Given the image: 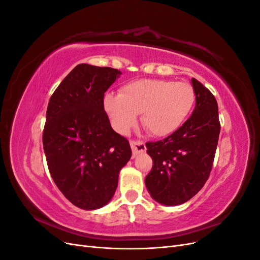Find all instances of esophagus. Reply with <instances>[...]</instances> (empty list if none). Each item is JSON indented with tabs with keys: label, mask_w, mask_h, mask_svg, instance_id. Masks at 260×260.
<instances>
[{
	"label": "esophagus",
	"mask_w": 260,
	"mask_h": 260,
	"mask_svg": "<svg viewBox=\"0 0 260 260\" xmlns=\"http://www.w3.org/2000/svg\"><path fill=\"white\" fill-rule=\"evenodd\" d=\"M131 148H132V154L133 156H137L141 153H144L146 151V146L143 142H141V141H131L130 142Z\"/></svg>",
	"instance_id": "obj_1"
}]
</instances>
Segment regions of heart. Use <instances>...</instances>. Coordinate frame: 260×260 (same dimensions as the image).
<instances>
[{"label":"heart","instance_id":"obj_1","mask_svg":"<svg viewBox=\"0 0 260 260\" xmlns=\"http://www.w3.org/2000/svg\"><path fill=\"white\" fill-rule=\"evenodd\" d=\"M195 99V90L188 82L141 79L124 84L119 95L107 93L103 105L120 135L129 132L141 114L145 129L156 137H167L187 119Z\"/></svg>","mask_w":260,"mask_h":260}]
</instances>
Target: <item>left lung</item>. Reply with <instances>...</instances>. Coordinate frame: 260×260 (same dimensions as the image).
Returning a JSON list of instances; mask_svg holds the SVG:
<instances>
[{
  "instance_id": "left-lung-1",
  "label": "left lung",
  "mask_w": 260,
  "mask_h": 260,
  "mask_svg": "<svg viewBox=\"0 0 260 260\" xmlns=\"http://www.w3.org/2000/svg\"><path fill=\"white\" fill-rule=\"evenodd\" d=\"M195 108L191 117L166 139L147 142L153 167L145 178L152 199L166 206L181 205L205 184L220 133L218 104L211 92L192 78Z\"/></svg>"
}]
</instances>
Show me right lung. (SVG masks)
Listing matches in <instances>:
<instances>
[{"label": "right lung", "mask_w": 260, "mask_h": 260, "mask_svg": "<svg viewBox=\"0 0 260 260\" xmlns=\"http://www.w3.org/2000/svg\"><path fill=\"white\" fill-rule=\"evenodd\" d=\"M119 70L77 65L50 99L43 148L59 191L85 210L112 200L121 168L131 157L128 140L116 133L104 111V93Z\"/></svg>", "instance_id": "add662e5"}]
</instances>
